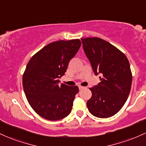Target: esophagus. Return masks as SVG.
Here are the masks:
<instances>
[{
	"label": "esophagus",
	"instance_id": "34e87169",
	"mask_svg": "<svg viewBox=\"0 0 146 146\" xmlns=\"http://www.w3.org/2000/svg\"><path fill=\"white\" fill-rule=\"evenodd\" d=\"M84 86H79V89H80V90H82V89H84Z\"/></svg>",
	"mask_w": 146,
	"mask_h": 146
}]
</instances>
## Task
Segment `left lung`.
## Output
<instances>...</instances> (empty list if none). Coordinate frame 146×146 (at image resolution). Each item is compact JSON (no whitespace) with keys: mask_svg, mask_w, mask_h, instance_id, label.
<instances>
[{"mask_svg":"<svg viewBox=\"0 0 146 146\" xmlns=\"http://www.w3.org/2000/svg\"><path fill=\"white\" fill-rule=\"evenodd\" d=\"M83 48L95 75L102 73L98 86L90 88L92 97L87 102L90 113L108 118L121 110L131 88L132 75L124 53L102 38H82Z\"/></svg>","mask_w":146,"mask_h":146,"instance_id":"obj_1","label":"left lung"}]
</instances>
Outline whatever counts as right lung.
<instances>
[{
  "instance_id": "obj_1",
  "label": "right lung",
  "mask_w": 146,
  "mask_h": 146,
  "mask_svg": "<svg viewBox=\"0 0 146 146\" xmlns=\"http://www.w3.org/2000/svg\"><path fill=\"white\" fill-rule=\"evenodd\" d=\"M79 39L49 43L29 60L23 76V86L29 105L40 116L56 121L71 113L78 86L60 84L68 63L81 46Z\"/></svg>"
}]
</instances>
